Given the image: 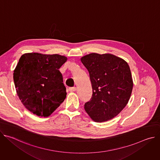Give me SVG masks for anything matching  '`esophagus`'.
<instances>
[{
  "mask_svg": "<svg viewBox=\"0 0 160 160\" xmlns=\"http://www.w3.org/2000/svg\"><path fill=\"white\" fill-rule=\"evenodd\" d=\"M69 91L70 92H75V91L77 90V88L75 87H70L69 88Z\"/></svg>",
  "mask_w": 160,
  "mask_h": 160,
  "instance_id": "1",
  "label": "esophagus"
}]
</instances>
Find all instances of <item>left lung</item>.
Segmentation results:
<instances>
[{
    "label": "left lung",
    "instance_id": "1",
    "mask_svg": "<svg viewBox=\"0 0 160 160\" xmlns=\"http://www.w3.org/2000/svg\"><path fill=\"white\" fill-rule=\"evenodd\" d=\"M92 84V96L84 109L93 121L104 122L117 116L127 104L133 88L130 67L111 54L90 53L80 58Z\"/></svg>",
    "mask_w": 160,
    "mask_h": 160
}]
</instances>
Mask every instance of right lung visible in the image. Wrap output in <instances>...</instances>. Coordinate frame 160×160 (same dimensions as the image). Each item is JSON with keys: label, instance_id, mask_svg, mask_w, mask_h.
Returning <instances> with one entry per match:
<instances>
[{"label": "right lung", "instance_id": "obj_1", "mask_svg": "<svg viewBox=\"0 0 160 160\" xmlns=\"http://www.w3.org/2000/svg\"><path fill=\"white\" fill-rule=\"evenodd\" d=\"M66 61L59 54L31 52L21 56L13 73L15 88L22 104L34 115L48 117L65 99L59 69Z\"/></svg>", "mask_w": 160, "mask_h": 160}]
</instances>
